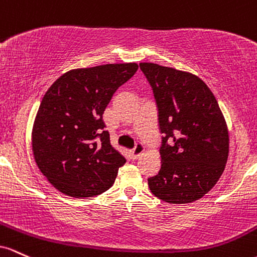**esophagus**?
Returning a JSON list of instances; mask_svg holds the SVG:
<instances>
[{"label":"esophagus","mask_w":257,"mask_h":257,"mask_svg":"<svg viewBox=\"0 0 257 257\" xmlns=\"http://www.w3.org/2000/svg\"><path fill=\"white\" fill-rule=\"evenodd\" d=\"M144 152V146L142 142H137L136 146H135V148L132 149L131 154H132V158L134 159H137V158L141 157V154Z\"/></svg>","instance_id":"esophagus-1"}]
</instances>
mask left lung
<instances>
[{
    "label": "left lung",
    "mask_w": 257,
    "mask_h": 257,
    "mask_svg": "<svg viewBox=\"0 0 257 257\" xmlns=\"http://www.w3.org/2000/svg\"><path fill=\"white\" fill-rule=\"evenodd\" d=\"M140 69L154 94L163 134L161 169L148 178L149 189L166 203H192L223 172L229 146L226 121L198 76L153 63H141Z\"/></svg>",
    "instance_id": "obj_1"
}]
</instances>
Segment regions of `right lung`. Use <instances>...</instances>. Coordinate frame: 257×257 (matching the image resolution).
<instances>
[{
	"label": "right lung",
	"instance_id": "obj_1",
	"mask_svg": "<svg viewBox=\"0 0 257 257\" xmlns=\"http://www.w3.org/2000/svg\"><path fill=\"white\" fill-rule=\"evenodd\" d=\"M137 69L136 63L75 69L46 92L34 122L33 152L59 192L88 198L113 186L126 159L110 144L103 113Z\"/></svg>",
	"mask_w": 257,
	"mask_h": 257
}]
</instances>
